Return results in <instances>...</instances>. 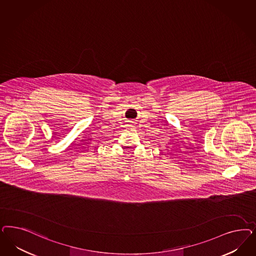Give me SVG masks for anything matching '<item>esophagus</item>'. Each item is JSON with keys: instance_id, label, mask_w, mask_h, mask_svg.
<instances>
[{"instance_id": "obj_1", "label": "esophagus", "mask_w": 256, "mask_h": 256, "mask_svg": "<svg viewBox=\"0 0 256 256\" xmlns=\"http://www.w3.org/2000/svg\"><path fill=\"white\" fill-rule=\"evenodd\" d=\"M128 126H129V128H131V129H134V125L132 122H130V124H128Z\"/></svg>"}]
</instances>
